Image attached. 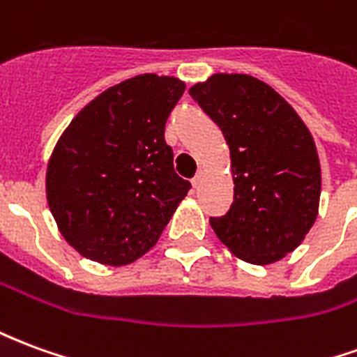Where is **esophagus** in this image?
Returning a JSON list of instances; mask_svg holds the SVG:
<instances>
[{
	"instance_id": "esophagus-1",
	"label": "esophagus",
	"mask_w": 357,
	"mask_h": 357,
	"mask_svg": "<svg viewBox=\"0 0 357 357\" xmlns=\"http://www.w3.org/2000/svg\"><path fill=\"white\" fill-rule=\"evenodd\" d=\"M191 183H193V187L201 185V183H202V172H199V174H197V176L191 179Z\"/></svg>"
}]
</instances>
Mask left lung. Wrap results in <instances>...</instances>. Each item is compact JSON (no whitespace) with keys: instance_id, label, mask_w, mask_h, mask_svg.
<instances>
[{"instance_id":"8db88e82","label":"left lung","mask_w":357,"mask_h":357,"mask_svg":"<svg viewBox=\"0 0 357 357\" xmlns=\"http://www.w3.org/2000/svg\"><path fill=\"white\" fill-rule=\"evenodd\" d=\"M189 93L231 153L233 204L210 218L212 229L245 262L281 260L317 218L321 166L312 133L275 89L247 74H214Z\"/></svg>"}]
</instances>
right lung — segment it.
I'll return each mask as SVG.
<instances>
[{
    "instance_id": "obj_1",
    "label": "right lung",
    "mask_w": 357,
    "mask_h": 357,
    "mask_svg": "<svg viewBox=\"0 0 357 357\" xmlns=\"http://www.w3.org/2000/svg\"><path fill=\"white\" fill-rule=\"evenodd\" d=\"M185 91L172 76L139 74L74 116L45 176L61 235L82 256L126 266L155 247L191 183L174 172L164 126Z\"/></svg>"
}]
</instances>
